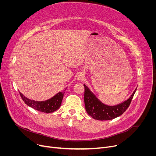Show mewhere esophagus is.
<instances>
[{
    "instance_id": "34e87169",
    "label": "esophagus",
    "mask_w": 156,
    "mask_h": 156,
    "mask_svg": "<svg viewBox=\"0 0 156 156\" xmlns=\"http://www.w3.org/2000/svg\"><path fill=\"white\" fill-rule=\"evenodd\" d=\"M84 78H85V76H84V75H83L82 73L78 74V76H77V79H78V80H83Z\"/></svg>"
}]
</instances>
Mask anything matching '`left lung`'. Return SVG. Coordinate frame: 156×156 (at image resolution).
I'll use <instances>...</instances> for the list:
<instances>
[{
    "label": "left lung",
    "mask_w": 156,
    "mask_h": 156,
    "mask_svg": "<svg viewBox=\"0 0 156 156\" xmlns=\"http://www.w3.org/2000/svg\"><path fill=\"white\" fill-rule=\"evenodd\" d=\"M83 85L85 88L84 102L85 109L89 116L95 119L101 121L111 120L123 114L130 105L136 90V88L131 97L124 102L117 105L109 106L102 103L85 85Z\"/></svg>",
    "instance_id": "8db88e82"
}]
</instances>
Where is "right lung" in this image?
<instances>
[{"label":"right lung","mask_w":156,"mask_h":156,"mask_svg":"<svg viewBox=\"0 0 156 156\" xmlns=\"http://www.w3.org/2000/svg\"><path fill=\"white\" fill-rule=\"evenodd\" d=\"M65 90L64 92H59L52 97L51 99L45 101H32L24 97L21 92H20V94L24 103L30 106V107L41 112L51 113L57 110L60 108Z\"/></svg>","instance_id":"obj_1"}]
</instances>
